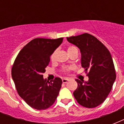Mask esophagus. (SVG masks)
I'll list each match as a JSON object with an SVG mask.
<instances>
[{
  "instance_id": "1",
  "label": "esophagus",
  "mask_w": 124,
  "mask_h": 124,
  "mask_svg": "<svg viewBox=\"0 0 124 124\" xmlns=\"http://www.w3.org/2000/svg\"><path fill=\"white\" fill-rule=\"evenodd\" d=\"M69 80H70V79H69V78H63V79H62V82L64 83V84H66V83L68 82Z\"/></svg>"
}]
</instances>
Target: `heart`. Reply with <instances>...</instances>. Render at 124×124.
<instances>
[{
    "label": "heart",
    "mask_w": 124,
    "mask_h": 124,
    "mask_svg": "<svg viewBox=\"0 0 124 124\" xmlns=\"http://www.w3.org/2000/svg\"><path fill=\"white\" fill-rule=\"evenodd\" d=\"M67 51H68V54H70L71 53L73 52H78V49L76 47L73 46H70L68 47V48H67ZM55 54H56V51H54L53 52L51 53L50 56V59L51 61H54V58H55ZM72 68L71 67H68V68H64V70H63V72L66 73H68V72H70V70H71Z\"/></svg>",
    "instance_id": "1"
}]
</instances>
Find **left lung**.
<instances>
[{
  "instance_id": "1",
  "label": "left lung",
  "mask_w": 124,
  "mask_h": 124,
  "mask_svg": "<svg viewBox=\"0 0 124 124\" xmlns=\"http://www.w3.org/2000/svg\"><path fill=\"white\" fill-rule=\"evenodd\" d=\"M67 40L80 49L82 67L89 77L85 82L76 80L78 87L73 92L74 97L83 107H97L108 97L116 79L111 53L100 40L89 33L72 36Z\"/></svg>"
}]
</instances>
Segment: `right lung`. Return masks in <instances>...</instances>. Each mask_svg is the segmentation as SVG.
<instances>
[{"label": "right lung", "instance_id": "obj_1", "mask_svg": "<svg viewBox=\"0 0 124 124\" xmlns=\"http://www.w3.org/2000/svg\"><path fill=\"white\" fill-rule=\"evenodd\" d=\"M56 39L37 38L18 53L11 69V75L19 96L31 108L46 109L54 104L62 81L56 77L47 82L42 73L50 62L51 53L62 42Z\"/></svg>", "mask_w": 124, "mask_h": 124}]
</instances>
